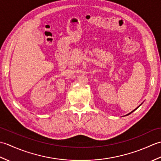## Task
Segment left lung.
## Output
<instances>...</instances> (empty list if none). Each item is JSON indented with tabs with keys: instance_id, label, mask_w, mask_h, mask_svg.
Returning a JSON list of instances; mask_svg holds the SVG:
<instances>
[{
	"instance_id": "obj_1",
	"label": "left lung",
	"mask_w": 161,
	"mask_h": 161,
	"mask_svg": "<svg viewBox=\"0 0 161 161\" xmlns=\"http://www.w3.org/2000/svg\"><path fill=\"white\" fill-rule=\"evenodd\" d=\"M141 105H139V106H138V107L137 108H136L134 109V110H133V111H132L131 112H130V113H129V114H126V115H125V116H126V115H129V114H131V113H133V111H136V109H137V108H138V107H140V106H141Z\"/></svg>"
}]
</instances>
